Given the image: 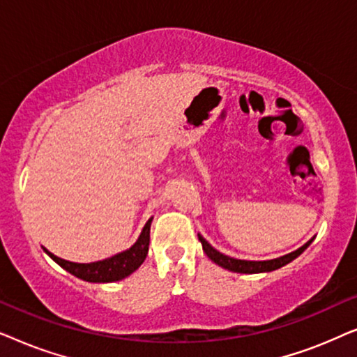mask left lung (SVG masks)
Wrapping results in <instances>:
<instances>
[{
  "instance_id": "left-lung-1",
  "label": "left lung",
  "mask_w": 357,
  "mask_h": 357,
  "mask_svg": "<svg viewBox=\"0 0 357 357\" xmlns=\"http://www.w3.org/2000/svg\"><path fill=\"white\" fill-rule=\"evenodd\" d=\"M198 238H199V242H202L203 250L208 255L209 260L214 261L216 265H219L221 268H224V270H229V271H234V273H245V275H257V273L275 271V270H278V268L284 266V265H287V263H291L292 260H296V258L299 257L301 253L310 245L312 241H314L315 237H312L309 242H305L304 245L299 247L294 252L287 253V255H282L280 258H273V260H263V261L238 260V258L224 255V253L216 250V248H214L211 243H209L206 238L202 236V234H198Z\"/></svg>"
}]
</instances>
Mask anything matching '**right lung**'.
Listing matches in <instances>:
<instances>
[{
  "label": "right lung",
  "instance_id": "right-lung-1",
  "mask_svg": "<svg viewBox=\"0 0 357 357\" xmlns=\"http://www.w3.org/2000/svg\"><path fill=\"white\" fill-rule=\"evenodd\" d=\"M153 218L148 219L144 224L143 231H141L138 241L126 250L116 253L114 257L105 258V260L92 261V263H75L63 260V258L53 255L47 248H43L48 257L53 261H56L63 270L71 273L73 276L79 278L82 281L87 282H115L120 280H125L131 273H135L138 268L143 265V261L148 257L149 250V231Z\"/></svg>",
  "mask_w": 357,
  "mask_h": 357
}]
</instances>
